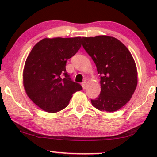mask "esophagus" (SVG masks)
I'll return each mask as SVG.
<instances>
[{"label": "esophagus", "instance_id": "34e87169", "mask_svg": "<svg viewBox=\"0 0 157 157\" xmlns=\"http://www.w3.org/2000/svg\"><path fill=\"white\" fill-rule=\"evenodd\" d=\"M82 89H86V88H87V82H83L82 83Z\"/></svg>", "mask_w": 157, "mask_h": 157}]
</instances>
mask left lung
Returning a JSON list of instances; mask_svg holds the SVG:
<instances>
[{
	"mask_svg": "<svg viewBox=\"0 0 157 157\" xmlns=\"http://www.w3.org/2000/svg\"><path fill=\"white\" fill-rule=\"evenodd\" d=\"M82 46L91 57L100 74L101 91L94 107L113 112L130 100L137 85V70L127 47L119 40L100 35L82 37Z\"/></svg>",
	"mask_w": 157,
	"mask_h": 157,
	"instance_id": "8db88e82",
	"label": "left lung"
}]
</instances>
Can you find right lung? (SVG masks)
Masks as SVG:
<instances>
[{"label": "right lung", "mask_w": 157, "mask_h": 157, "mask_svg": "<svg viewBox=\"0 0 157 157\" xmlns=\"http://www.w3.org/2000/svg\"><path fill=\"white\" fill-rule=\"evenodd\" d=\"M80 37L44 38L32 48L23 69V86L34 103L50 113L66 107L74 93L82 89L66 72L67 60L78 52Z\"/></svg>", "instance_id": "1"}]
</instances>
